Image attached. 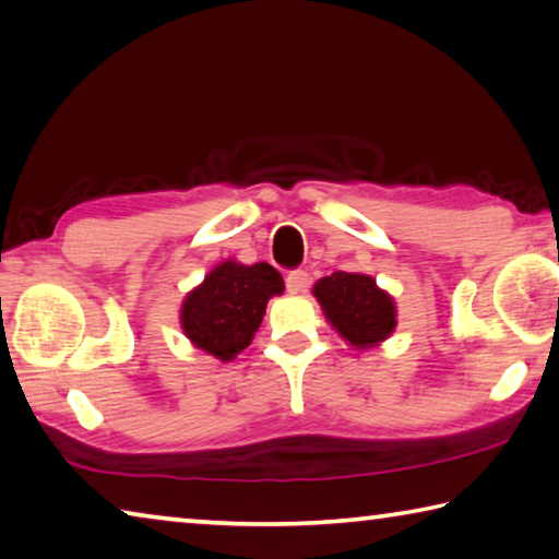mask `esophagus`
<instances>
[{
	"mask_svg": "<svg viewBox=\"0 0 559 559\" xmlns=\"http://www.w3.org/2000/svg\"><path fill=\"white\" fill-rule=\"evenodd\" d=\"M308 283H310V278H308L306 271H290L286 276V288H288L290 296H298V293L306 290Z\"/></svg>",
	"mask_w": 559,
	"mask_h": 559,
	"instance_id": "1",
	"label": "esophagus"
}]
</instances>
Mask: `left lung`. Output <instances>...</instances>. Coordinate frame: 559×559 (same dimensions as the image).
I'll return each mask as SVG.
<instances>
[{
    "label": "left lung",
    "mask_w": 559,
    "mask_h": 559,
    "mask_svg": "<svg viewBox=\"0 0 559 559\" xmlns=\"http://www.w3.org/2000/svg\"><path fill=\"white\" fill-rule=\"evenodd\" d=\"M312 296L318 298L330 328L354 349L379 347L399 324L393 296L367 273L334 271L314 283Z\"/></svg>",
    "instance_id": "8db88e82"
}]
</instances>
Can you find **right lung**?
<instances>
[{"instance_id": "right-lung-1", "label": "right lung", "mask_w": 559, "mask_h": 559, "mask_svg": "<svg viewBox=\"0 0 559 559\" xmlns=\"http://www.w3.org/2000/svg\"><path fill=\"white\" fill-rule=\"evenodd\" d=\"M281 273L271 263L227 259L212 269L180 302V328L190 344L219 361L245 352L266 314L273 296L283 293Z\"/></svg>"}]
</instances>
